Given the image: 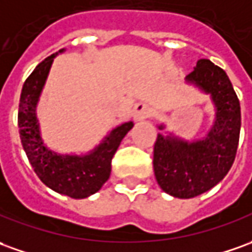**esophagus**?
<instances>
[{
  "mask_svg": "<svg viewBox=\"0 0 252 252\" xmlns=\"http://www.w3.org/2000/svg\"><path fill=\"white\" fill-rule=\"evenodd\" d=\"M149 115H151V108H149L148 104L140 103L134 107V118H136L137 121L145 119V118H148Z\"/></svg>",
  "mask_w": 252,
  "mask_h": 252,
  "instance_id": "34e87169",
  "label": "esophagus"
}]
</instances>
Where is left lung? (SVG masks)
<instances>
[{"mask_svg": "<svg viewBox=\"0 0 252 252\" xmlns=\"http://www.w3.org/2000/svg\"><path fill=\"white\" fill-rule=\"evenodd\" d=\"M211 96L216 121L207 136L185 141L158 134L154 145V171L159 187L169 195L190 199L216 187L235 162L240 137V103L226 72L207 59H200L187 75ZM159 130L164 126H158Z\"/></svg>", "mask_w": 252, "mask_h": 252, "instance_id": "8db88e82", "label": "left lung"}]
</instances>
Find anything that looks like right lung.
I'll return each instance as SVG.
<instances>
[{
    "label": "right lung",
    "instance_id": "add662e5",
    "mask_svg": "<svg viewBox=\"0 0 252 252\" xmlns=\"http://www.w3.org/2000/svg\"><path fill=\"white\" fill-rule=\"evenodd\" d=\"M64 52L50 55L38 64L26 79L19 103V133L26 155L38 178L57 193L72 199H85L96 193L111 174V162L116 149L133 122H126L109 131L96 148L86 155H62L43 144L36 119V104L49 74L53 59Z\"/></svg>",
    "mask_w": 252,
    "mask_h": 252
}]
</instances>
